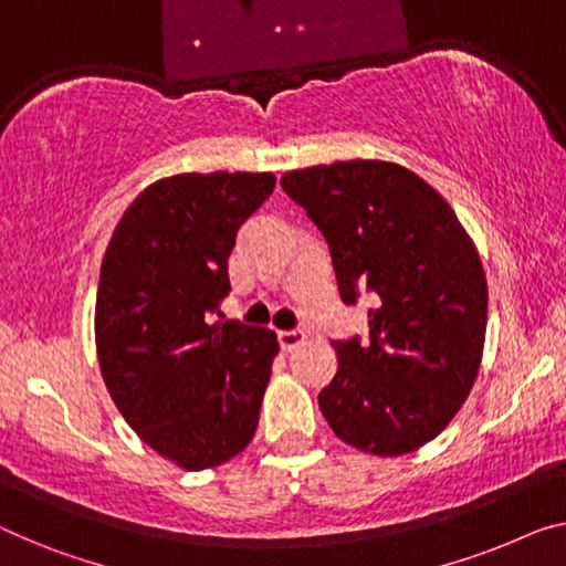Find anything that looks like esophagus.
<instances>
[{
	"mask_svg": "<svg viewBox=\"0 0 566 566\" xmlns=\"http://www.w3.org/2000/svg\"><path fill=\"white\" fill-rule=\"evenodd\" d=\"M276 337H280L282 350L292 353L294 348H300V345L305 343V331H282Z\"/></svg>",
	"mask_w": 566,
	"mask_h": 566,
	"instance_id": "34e87169",
	"label": "esophagus"
}]
</instances>
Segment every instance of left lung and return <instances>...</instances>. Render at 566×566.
<instances>
[{
	"label": "left lung",
	"mask_w": 566,
	"mask_h": 566,
	"mask_svg": "<svg viewBox=\"0 0 566 566\" xmlns=\"http://www.w3.org/2000/svg\"><path fill=\"white\" fill-rule=\"evenodd\" d=\"M331 249L340 300L374 297L368 337L333 340L337 374L317 396L333 432L394 458L434 440L475 384L488 284L442 196L407 167L350 159L282 177Z\"/></svg>",
	"instance_id": "1"
}]
</instances>
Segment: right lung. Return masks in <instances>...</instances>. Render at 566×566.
I'll list each match as a JSON object with an SVG mask.
<instances>
[{
	"instance_id": "right-lung-1",
	"label": "right lung",
	"mask_w": 566,
	"mask_h": 566,
	"mask_svg": "<svg viewBox=\"0 0 566 566\" xmlns=\"http://www.w3.org/2000/svg\"><path fill=\"white\" fill-rule=\"evenodd\" d=\"M269 172L175 175L126 208L96 294L101 376L122 417L185 470L231 460L259 424L276 335L213 319L235 233L274 190Z\"/></svg>"
}]
</instances>
